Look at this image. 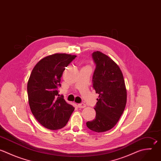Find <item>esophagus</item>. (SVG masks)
Returning <instances> with one entry per match:
<instances>
[{"instance_id": "34e87169", "label": "esophagus", "mask_w": 161, "mask_h": 161, "mask_svg": "<svg viewBox=\"0 0 161 161\" xmlns=\"http://www.w3.org/2000/svg\"><path fill=\"white\" fill-rule=\"evenodd\" d=\"M77 106H78L79 108H84L86 106V104H84V103H80V104H77Z\"/></svg>"}]
</instances>
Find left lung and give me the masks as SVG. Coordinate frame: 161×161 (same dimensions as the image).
<instances>
[{"label": "left lung", "instance_id": "8db88e82", "mask_svg": "<svg viewBox=\"0 0 161 161\" xmlns=\"http://www.w3.org/2000/svg\"><path fill=\"white\" fill-rule=\"evenodd\" d=\"M92 57L96 64L92 87L99 96L94 107L96 118L86 125L94 131L104 132L113 128L123 114L126 89L123 74L111 58L98 51L92 53Z\"/></svg>", "mask_w": 161, "mask_h": 161}]
</instances>
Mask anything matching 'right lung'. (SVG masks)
Masks as SVG:
<instances>
[{"label":"right lung","instance_id":"1","mask_svg":"<svg viewBox=\"0 0 161 161\" xmlns=\"http://www.w3.org/2000/svg\"><path fill=\"white\" fill-rule=\"evenodd\" d=\"M75 55L55 53L42 59L33 68L28 86V101L36 120L55 130L64 127L74 110L64 97H58L63 72Z\"/></svg>","mask_w":161,"mask_h":161}]
</instances>
